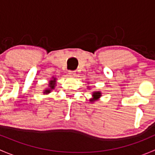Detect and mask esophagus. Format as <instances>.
<instances>
[{"label":"esophagus","instance_id":"34e87169","mask_svg":"<svg viewBox=\"0 0 155 155\" xmlns=\"http://www.w3.org/2000/svg\"><path fill=\"white\" fill-rule=\"evenodd\" d=\"M68 74L71 76H74L75 75H76V72L73 71V70H70V71L68 72Z\"/></svg>","mask_w":155,"mask_h":155}]
</instances>
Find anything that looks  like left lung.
Segmentation results:
<instances>
[{
  "instance_id": "left-lung-1",
  "label": "left lung",
  "mask_w": 155,
  "mask_h": 155,
  "mask_svg": "<svg viewBox=\"0 0 155 155\" xmlns=\"http://www.w3.org/2000/svg\"><path fill=\"white\" fill-rule=\"evenodd\" d=\"M92 97H93L90 100L91 102H94V101H97V100L99 99L101 97V91H94L92 94Z\"/></svg>"
}]
</instances>
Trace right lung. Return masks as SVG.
<instances>
[{"mask_svg":"<svg viewBox=\"0 0 155 155\" xmlns=\"http://www.w3.org/2000/svg\"><path fill=\"white\" fill-rule=\"evenodd\" d=\"M55 80H56V78L52 77V79H51V81H49V83H48V87L44 91L43 94H47L51 92V91L52 90V89L54 88V86H55V84H56Z\"/></svg>","mask_w":155,"mask_h":155,"instance_id":"add662e5","label":"right lung"}]
</instances>
